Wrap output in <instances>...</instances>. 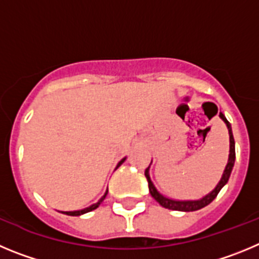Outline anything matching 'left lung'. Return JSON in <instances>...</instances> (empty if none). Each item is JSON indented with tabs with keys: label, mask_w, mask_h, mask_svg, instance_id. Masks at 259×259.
Instances as JSON below:
<instances>
[{
	"label": "left lung",
	"mask_w": 259,
	"mask_h": 259,
	"mask_svg": "<svg viewBox=\"0 0 259 259\" xmlns=\"http://www.w3.org/2000/svg\"><path fill=\"white\" fill-rule=\"evenodd\" d=\"M220 117L221 120L223 121L227 126L228 130V135H230V153H228V161L227 165H226L225 170H223V174L221 177L220 182L217 183L215 187L210 191L209 193H206L205 196H202L201 199H197V200H176V199H171V197H167L165 195H162L157 188L155 187L153 185V182L151 181V177H150V167L152 161H151L150 166L147 167L146 171H144V176H146L147 181H148V188H150V193L151 196L158 202V204L164 206V208L170 209V210H178V211H195V210H199V209L204 208L206 205L210 204L214 199L217 197V195L220 193V191L222 190L223 187L226 186V183L228 182V178L231 176V171H232V167H234L235 164V141H234V135H232V129H231V124L228 122L226 116L223 115L222 112H220Z\"/></svg>",
	"instance_id": "1"
}]
</instances>
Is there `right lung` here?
Listing matches in <instances>:
<instances>
[{"label": "right lung", "instance_id": "1", "mask_svg": "<svg viewBox=\"0 0 259 259\" xmlns=\"http://www.w3.org/2000/svg\"><path fill=\"white\" fill-rule=\"evenodd\" d=\"M125 160H126V157H124V158H121L120 161H118V164H117V166H116V169H117L118 166H120L121 164H122V162L125 161ZM115 169V170H116ZM107 193H108V188H107L106 190V192H104V195L103 196L101 197V199L98 200L97 202H95V204H93V205H90V206H88V208H85V209H81V210H72V211H60V213H63V214H67V215H72V217H78V215H82V214H85V213H89V211H92V210H94V209H97L98 206H99V205L102 204V202H103V200L106 199V196H107Z\"/></svg>", "mask_w": 259, "mask_h": 259}]
</instances>
